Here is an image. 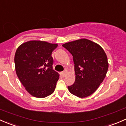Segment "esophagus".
Segmentation results:
<instances>
[{
    "instance_id": "obj_1",
    "label": "esophagus",
    "mask_w": 126,
    "mask_h": 126,
    "mask_svg": "<svg viewBox=\"0 0 126 126\" xmlns=\"http://www.w3.org/2000/svg\"><path fill=\"white\" fill-rule=\"evenodd\" d=\"M67 71H66V70H65L64 72H61V75L62 76H63H63H65V75H66V74H67Z\"/></svg>"
}]
</instances>
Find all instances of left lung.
Instances as JSON below:
<instances>
[{
	"mask_svg": "<svg viewBox=\"0 0 126 126\" xmlns=\"http://www.w3.org/2000/svg\"><path fill=\"white\" fill-rule=\"evenodd\" d=\"M63 46L73 56L76 75L75 83L68 86L69 92L79 98L91 95L99 87L109 68L104 50L98 44L81 39Z\"/></svg>",
	"mask_w": 126,
	"mask_h": 126,
	"instance_id": "left-lung-1",
	"label": "left lung"
}]
</instances>
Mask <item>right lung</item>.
I'll return each instance as SVG.
<instances>
[{
  "mask_svg": "<svg viewBox=\"0 0 126 126\" xmlns=\"http://www.w3.org/2000/svg\"><path fill=\"white\" fill-rule=\"evenodd\" d=\"M58 44L30 41L21 44L15 56L17 76L26 90L33 96L43 98L52 94L59 78L53 69L51 53Z\"/></svg>",
  "mask_w": 126,
  "mask_h": 126,
  "instance_id": "obj_1",
  "label": "right lung"
}]
</instances>
